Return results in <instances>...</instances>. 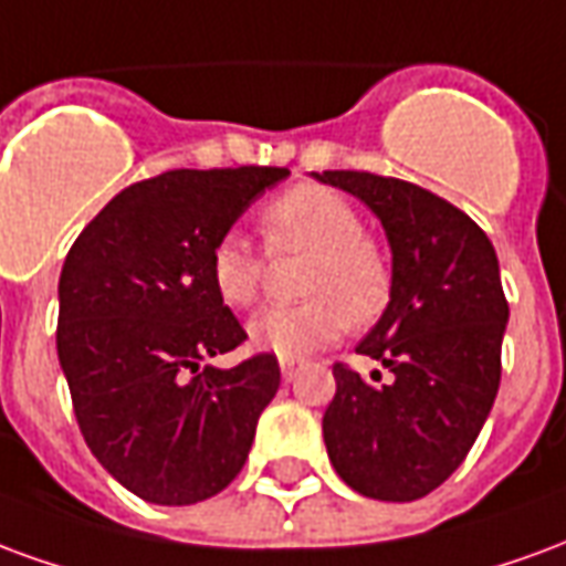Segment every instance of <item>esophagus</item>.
Masks as SVG:
<instances>
[{"mask_svg":"<svg viewBox=\"0 0 566 566\" xmlns=\"http://www.w3.org/2000/svg\"><path fill=\"white\" fill-rule=\"evenodd\" d=\"M300 369H303V364H300V360H282V379L294 381L296 376H300Z\"/></svg>","mask_w":566,"mask_h":566,"instance_id":"34e87169","label":"esophagus"}]
</instances>
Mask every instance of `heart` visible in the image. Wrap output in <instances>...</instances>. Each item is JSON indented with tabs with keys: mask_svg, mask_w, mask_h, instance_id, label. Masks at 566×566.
I'll return each mask as SVG.
<instances>
[{
	"mask_svg": "<svg viewBox=\"0 0 566 566\" xmlns=\"http://www.w3.org/2000/svg\"><path fill=\"white\" fill-rule=\"evenodd\" d=\"M260 230L272 251H303V303L263 306L248 321L258 352L303 360L336 343L348 327L379 318L391 296V266L369 235L360 233L355 206L331 187L300 185L260 211ZM263 263L245 235L227 230L209 254V279L227 306H251Z\"/></svg>",
	"mask_w": 566,
	"mask_h": 566,
	"instance_id": "obj_1",
	"label": "heart"
}]
</instances>
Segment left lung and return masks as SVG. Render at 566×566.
I'll return each mask as SVG.
<instances>
[{"label": "left lung", "mask_w": 566, "mask_h": 566, "mask_svg": "<svg viewBox=\"0 0 566 566\" xmlns=\"http://www.w3.org/2000/svg\"><path fill=\"white\" fill-rule=\"evenodd\" d=\"M312 175L369 206L391 245V303L357 345L391 381L333 367L327 454L357 494L409 503L461 467L497 397L510 321L497 254L470 214L424 187L352 169Z\"/></svg>", "instance_id": "left-lung-1"}]
</instances>
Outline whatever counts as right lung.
Returning a JSON list of instances; mask_svg holds the SVG:
<instances>
[{
  "label": "right lung",
  "mask_w": 566,
  "mask_h": 566,
  "mask_svg": "<svg viewBox=\"0 0 566 566\" xmlns=\"http://www.w3.org/2000/svg\"><path fill=\"white\" fill-rule=\"evenodd\" d=\"M282 166L172 169L124 187L60 272L56 355L96 461L136 497L190 506L245 463L279 391L275 355L199 367L248 339L209 254Z\"/></svg>",
  "instance_id": "1"
}]
</instances>
